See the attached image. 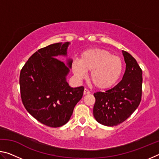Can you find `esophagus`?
Returning <instances> with one entry per match:
<instances>
[{
    "mask_svg": "<svg viewBox=\"0 0 159 159\" xmlns=\"http://www.w3.org/2000/svg\"><path fill=\"white\" fill-rule=\"evenodd\" d=\"M90 91L88 90L87 88H85L84 92H83V94H84V95H88V94H90Z\"/></svg>",
    "mask_w": 159,
    "mask_h": 159,
    "instance_id": "34e87169",
    "label": "esophagus"
}]
</instances>
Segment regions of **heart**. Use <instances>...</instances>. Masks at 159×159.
I'll list each match as a JSON object with an SVG mask.
<instances>
[{"instance_id": "obj_1", "label": "heart", "mask_w": 159, "mask_h": 159, "mask_svg": "<svg viewBox=\"0 0 159 159\" xmlns=\"http://www.w3.org/2000/svg\"><path fill=\"white\" fill-rule=\"evenodd\" d=\"M72 72L79 80L83 79L90 71V80L99 89L112 87L119 80L123 72V61L108 50L92 48L83 52L80 60L71 63Z\"/></svg>"}]
</instances>
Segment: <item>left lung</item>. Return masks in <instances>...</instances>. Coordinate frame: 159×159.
Segmentation results:
<instances>
[{"label":"left lung","mask_w":159,"mask_h":159,"mask_svg":"<svg viewBox=\"0 0 159 159\" xmlns=\"http://www.w3.org/2000/svg\"><path fill=\"white\" fill-rule=\"evenodd\" d=\"M126 64L123 79L111 89L94 93L93 116L106 126H115L127 119L135 111L142 98V71L130 54L123 50Z\"/></svg>","instance_id":"obj_1"}]
</instances>
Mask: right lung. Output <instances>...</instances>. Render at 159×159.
<instances>
[{
  "instance_id": "right-lung-1",
  "label": "right lung",
  "mask_w": 159,
  "mask_h": 159,
  "mask_svg": "<svg viewBox=\"0 0 159 159\" xmlns=\"http://www.w3.org/2000/svg\"><path fill=\"white\" fill-rule=\"evenodd\" d=\"M69 44L57 43L39 49L29 57L20 72L24 106L32 116L49 127H60L69 121L84 91L83 86L71 88L66 81L71 59L67 60V67L56 58L67 56Z\"/></svg>"
}]
</instances>
